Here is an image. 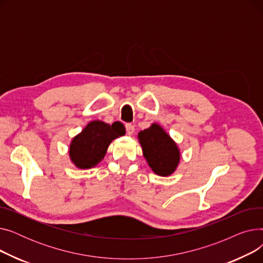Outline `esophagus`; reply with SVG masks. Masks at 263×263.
Returning <instances> with one entry per match:
<instances>
[{
    "instance_id": "obj_1",
    "label": "esophagus",
    "mask_w": 263,
    "mask_h": 263,
    "mask_svg": "<svg viewBox=\"0 0 263 263\" xmlns=\"http://www.w3.org/2000/svg\"><path fill=\"white\" fill-rule=\"evenodd\" d=\"M126 130H127L128 135H132L134 133V126L131 123H127L126 124Z\"/></svg>"
}]
</instances>
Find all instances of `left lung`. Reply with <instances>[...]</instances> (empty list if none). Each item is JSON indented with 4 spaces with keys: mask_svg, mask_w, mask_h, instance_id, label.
Here are the masks:
<instances>
[{
    "mask_svg": "<svg viewBox=\"0 0 263 263\" xmlns=\"http://www.w3.org/2000/svg\"><path fill=\"white\" fill-rule=\"evenodd\" d=\"M137 139L148 166L161 177L173 175L180 163V149L171 135L159 123L140 131Z\"/></svg>",
    "mask_w": 263,
    "mask_h": 263,
    "instance_id": "8db88e82",
    "label": "left lung"
}]
</instances>
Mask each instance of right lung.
<instances>
[{"label": "right lung", "mask_w": 263, "mask_h": 263, "mask_svg": "<svg viewBox=\"0 0 263 263\" xmlns=\"http://www.w3.org/2000/svg\"><path fill=\"white\" fill-rule=\"evenodd\" d=\"M124 134L126 129L119 121L109 124L92 120L71 140L69 159L79 170L92 168L104 159L109 144Z\"/></svg>", "instance_id": "obj_1"}]
</instances>
